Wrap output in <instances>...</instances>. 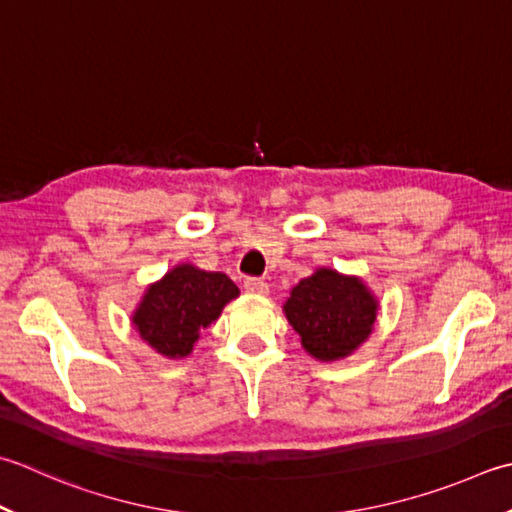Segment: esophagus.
<instances>
[{"label":"esophagus","instance_id":"obj_1","mask_svg":"<svg viewBox=\"0 0 512 512\" xmlns=\"http://www.w3.org/2000/svg\"><path fill=\"white\" fill-rule=\"evenodd\" d=\"M244 288H246V293H250V295H266L268 293V284L264 282V279H255V277L246 279Z\"/></svg>","mask_w":512,"mask_h":512}]
</instances>
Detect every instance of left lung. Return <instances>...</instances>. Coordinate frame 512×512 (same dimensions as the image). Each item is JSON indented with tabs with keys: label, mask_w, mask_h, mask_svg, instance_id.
Wrapping results in <instances>:
<instances>
[{
	"label": "left lung",
	"mask_w": 512,
	"mask_h": 512,
	"mask_svg": "<svg viewBox=\"0 0 512 512\" xmlns=\"http://www.w3.org/2000/svg\"><path fill=\"white\" fill-rule=\"evenodd\" d=\"M379 299L362 277L319 266L290 288L284 315L302 348L317 362H339L375 330Z\"/></svg>",
	"instance_id": "left-lung-1"
}]
</instances>
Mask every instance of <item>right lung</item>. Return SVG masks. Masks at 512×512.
<instances>
[{
  "instance_id": "obj_1",
  "label": "right lung",
  "mask_w": 512,
  "mask_h": 512,
  "mask_svg": "<svg viewBox=\"0 0 512 512\" xmlns=\"http://www.w3.org/2000/svg\"><path fill=\"white\" fill-rule=\"evenodd\" d=\"M239 297L233 279L195 264H177L148 284L130 315V324L157 355L184 359L202 330L217 322L228 302Z\"/></svg>"
}]
</instances>
